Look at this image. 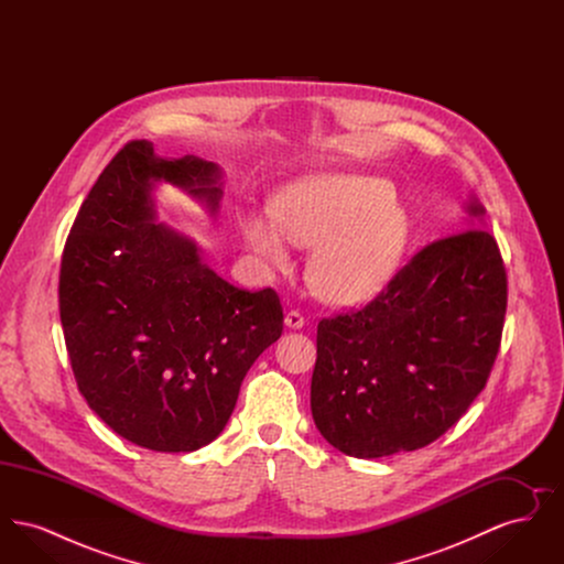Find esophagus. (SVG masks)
Returning <instances> with one entry per match:
<instances>
[{
    "label": "esophagus",
    "mask_w": 564,
    "mask_h": 564,
    "mask_svg": "<svg viewBox=\"0 0 564 564\" xmlns=\"http://www.w3.org/2000/svg\"><path fill=\"white\" fill-rule=\"evenodd\" d=\"M285 325H288L290 329H302V327H304V317H302L297 311H290V313L285 315Z\"/></svg>",
    "instance_id": "1"
}]
</instances>
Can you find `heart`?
<instances>
[{
	"label": "heart",
	"instance_id": "obj_1",
	"mask_svg": "<svg viewBox=\"0 0 564 564\" xmlns=\"http://www.w3.org/2000/svg\"><path fill=\"white\" fill-rule=\"evenodd\" d=\"M241 239L272 269H290L292 245L315 247L308 260L313 292L334 306L380 294L400 269L410 219L391 186L372 175L317 173L283 186L270 212L239 214Z\"/></svg>",
	"mask_w": 564,
	"mask_h": 564
}]
</instances>
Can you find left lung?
Instances as JSON below:
<instances>
[{
    "label": "left lung",
    "instance_id": "obj_1",
    "mask_svg": "<svg viewBox=\"0 0 564 564\" xmlns=\"http://www.w3.org/2000/svg\"><path fill=\"white\" fill-rule=\"evenodd\" d=\"M465 214L456 235L421 249L366 308L317 325L311 410L340 453L419 451L482 391L499 352L508 279L476 196Z\"/></svg>",
    "mask_w": 564,
    "mask_h": 564
}]
</instances>
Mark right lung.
Returning a JSON list of instances; mask_svg holds the SVG:
<instances>
[{
	"instance_id": "1",
	"label": "right lung",
	"mask_w": 564,
	"mask_h": 564,
	"mask_svg": "<svg viewBox=\"0 0 564 564\" xmlns=\"http://www.w3.org/2000/svg\"><path fill=\"white\" fill-rule=\"evenodd\" d=\"M162 184L219 212L215 162L127 143L65 242L58 308L90 410L141 448L192 453L226 427L247 370L283 332V308L270 288L245 292L217 276L192 237L159 221Z\"/></svg>"
}]
</instances>
